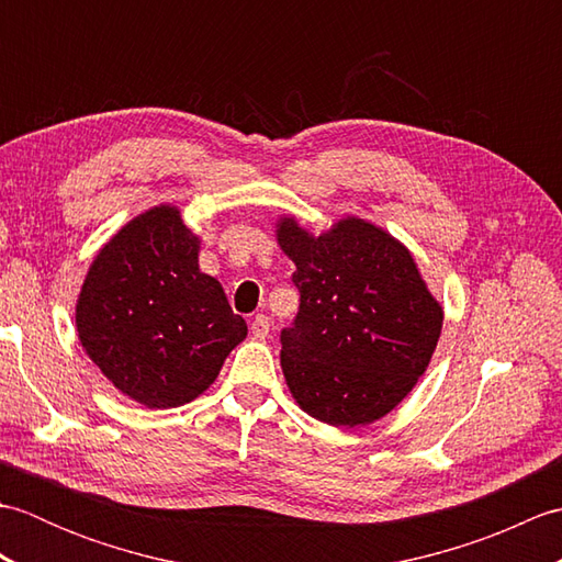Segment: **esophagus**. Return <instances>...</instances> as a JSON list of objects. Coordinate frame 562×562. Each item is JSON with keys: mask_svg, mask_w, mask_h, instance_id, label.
Returning a JSON list of instances; mask_svg holds the SVG:
<instances>
[{"mask_svg": "<svg viewBox=\"0 0 562 562\" xmlns=\"http://www.w3.org/2000/svg\"><path fill=\"white\" fill-rule=\"evenodd\" d=\"M250 333H254V336L260 338V340L268 338V333H270V318L258 314L254 321H250Z\"/></svg>", "mask_w": 562, "mask_h": 562, "instance_id": "1", "label": "esophagus"}]
</instances>
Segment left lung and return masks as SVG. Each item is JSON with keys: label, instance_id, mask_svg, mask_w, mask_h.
<instances>
[{"label": "left lung", "instance_id": "obj_1", "mask_svg": "<svg viewBox=\"0 0 562 562\" xmlns=\"http://www.w3.org/2000/svg\"><path fill=\"white\" fill-rule=\"evenodd\" d=\"M300 312L282 328V372L302 408L328 425H367L408 396L441 333V306L413 256L362 220L312 236L282 220Z\"/></svg>", "mask_w": 562, "mask_h": 562}]
</instances>
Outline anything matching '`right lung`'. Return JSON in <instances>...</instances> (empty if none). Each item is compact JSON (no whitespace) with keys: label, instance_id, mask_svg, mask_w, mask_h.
<instances>
[{"label":"right lung","instance_id":"1","mask_svg":"<svg viewBox=\"0 0 562 562\" xmlns=\"http://www.w3.org/2000/svg\"><path fill=\"white\" fill-rule=\"evenodd\" d=\"M77 330L115 389L147 408H176L217 379L248 328L222 284L200 272L198 236L161 205L101 248L79 294Z\"/></svg>","mask_w":562,"mask_h":562}]
</instances>
